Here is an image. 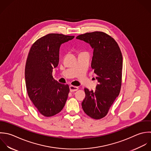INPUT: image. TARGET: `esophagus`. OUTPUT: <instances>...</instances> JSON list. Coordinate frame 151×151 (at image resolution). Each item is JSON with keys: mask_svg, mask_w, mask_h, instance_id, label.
Segmentation results:
<instances>
[{"mask_svg": "<svg viewBox=\"0 0 151 151\" xmlns=\"http://www.w3.org/2000/svg\"><path fill=\"white\" fill-rule=\"evenodd\" d=\"M69 89H70V92H74V91H76L78 89V87L75 86H73V85H70L69 86Z\"/></svg>", "mask_w": 151, "mask_h": 151, "instance_id": "esophagus-1", "label": "esophagus"}]
</instances>
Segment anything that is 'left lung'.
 I'll return each instance as SVG.
<instances>
[{
	"label": "left lung",
	"mask_w": 151,
	"mask_h": 151,
	"mask_svg": "<svg viewBox=\"0 0 151 151\" xmlns=\"http://www.w3.org/2000/svg\"><path fill=\"white\" fill-rule=\"evenodd\" d=\"M76 39L89 43L93 49L91 67L98 82L94 91L85 88L86 96L82 107L89 116L100 119L107 115L120 93L122 53L116 42L102 32L86 33Z\"/></svg>",
	"instance_id": "1"
}]
</instances>
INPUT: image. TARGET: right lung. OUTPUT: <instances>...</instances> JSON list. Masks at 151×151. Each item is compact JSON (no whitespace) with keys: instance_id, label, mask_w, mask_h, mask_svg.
I'll use <instances>...</instances> for the list:
<instances>
[{"instance_id":"add662e5","label":"right lung","mask_w":151,"mask_h":151,"mask_svg":"<svg viewBox=\"0 0 151 151\" xmlns=\"http://www.w3.org/2000/svg\"><path fill=\"white\" fill-rule=\"evenodd\" d=\"M74 36L50 33L37 40L29 52L25 66V81L28 96L38 111L52 116L63 108L69 87L55 81L53 69L59 60L60 45Z\"/></svg>"}]
</instances>
